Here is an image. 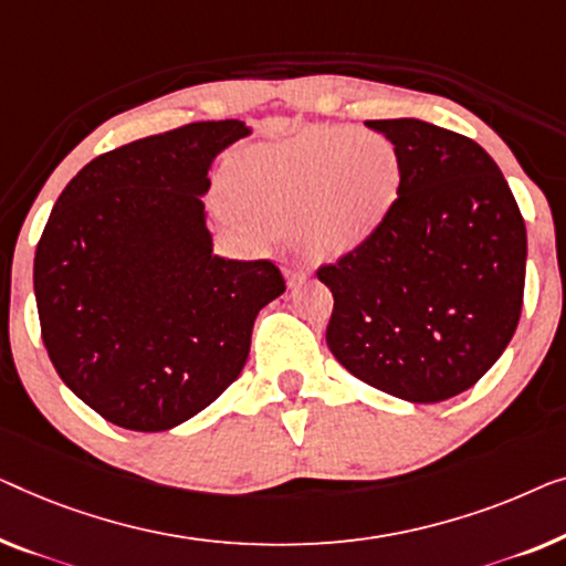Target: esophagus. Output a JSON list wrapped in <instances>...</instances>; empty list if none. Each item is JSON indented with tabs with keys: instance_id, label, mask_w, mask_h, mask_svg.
<instances>
[{
	"instance_id": "obj_1",
	"label": "esophagus",
	"mask_w": 566,
	"mask_h": 566,
	"mask_svg": "<svg viewBox=\"0 0 566 566\" xmlns=\"http://www.w3.org/2000/svg\"><path fill=\"white\" fill-rule=\"evenodd\" d=\"M308 275H311V268L306 263H291L289 268H285V277H289L291 285L306 281Z\"/></svg>"
}]
</instances>
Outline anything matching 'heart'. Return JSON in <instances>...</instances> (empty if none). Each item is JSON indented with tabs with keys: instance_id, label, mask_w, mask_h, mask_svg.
<instances>
[{
	"instance_id": "b5f03b06",
	"label": "heart",
	"mask_w": 566,
	"mask_h": 566,
	"mask_svg": "<svg viewBox=\"0 0 566 566\" xmlns=\"http://www.w3.org/2000/svg\"><path fill=\"white\" fill-rule=\"evenodd\" d=\"M229 184L237 207L258 227L293 229L314 255H342L390 214L400 160L385 137L322 125L244 150Z\"/></svg>"
}]
</instances>
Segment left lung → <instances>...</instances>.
Segmentation results:
<instances>
[{
	"mask_svg": "<svg viewBox=\"0 0 566 566\" xmlns=\"http://www.w3.org/2000/svg\"><path fill=\"white\" fill-rule=\"evenodd\" d=\"M367 127L396 147L400 191L363 244L316 270L334 296L326 344L373 388L439 403L472 388L513 339L526 224L470 137L421 119Z\"/></svg>",
	"mask_w": 566,
	"mask_h": 566,
	"instance_id": "obj_1",
	"label": "left lung"
}]
</instances>
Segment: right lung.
Wrapping results in <instances>:
<instances>
[{
  "mask_svg": "<svg viewBox=\"0 0 566 566\" xmlns=\"http://www.w3.org/2000/svg\"><path fill=\"white\" fill-rule=\"evenodd\" d=\"M240 119L191 122L94 158L55 201L35 250L40 334L61 380L102 419L166 431L240 378L270 260L214 255L201 196Z\"/></svg>",
  "mask_w": 566,
  "mask_h": 566,
  "instance_id": "right-lung-1",
  "label": "right lung"
}]
</instances>
